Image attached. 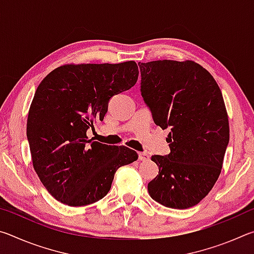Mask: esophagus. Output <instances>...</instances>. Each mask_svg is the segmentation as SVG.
I'll list each match as a JSON object with an SVG mask.
<instances>
[{
    "label": "esophagus",
    "mask_w": 254,
    "mask_h": 254,
    "mask_svg": "<svg viewBox=\"0 0 254 254\" xmlns=\"http://www.w3.org/2000/svg\"><path fill=\"white\" fill-rule=\"evenodd\" d=\"M150 156L147 152H139V160L141 161H145V160H149Z\"/></svg>",
    "instance_id": "obj_1"
}]
</instances>
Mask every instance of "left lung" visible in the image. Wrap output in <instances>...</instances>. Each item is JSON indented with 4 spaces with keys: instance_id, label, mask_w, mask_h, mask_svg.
<instances>
[{
    "instance_id": "obj_1",
    "label": "left lung",
    "mask_w": 254,
    "mask_h": 254,
    "mask_svg": "<svg viewBox=\"0 0 254 254\" xmlns=\"http://www.w3.org/2000/svg\"><path fill=\"white\" fill-rule=\"evenodd\" d=\"M141 94L157 126L170 127V153L154 154L151 198L166 207H192L207 196L223 167L229 117L214 77L192 60L139 63Z\"/></svg>"
}]
</instances>
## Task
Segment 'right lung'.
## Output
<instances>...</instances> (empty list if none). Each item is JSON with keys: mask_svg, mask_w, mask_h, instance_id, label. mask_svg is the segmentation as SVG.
<instances>
[{"mask_svg": "<svg viewBox=\"0 0 254 254\" xmlns=\"http://www.w3.org/2000/svg\"><path fill=\"white\" fill-rule=\"evenodd\" d=\"M135 62L67 64L38 86L28 114L27 136L38 177L60 203L85 206L104 197L120 167L137 160L124 145L87 140L104 119L107 103L135 85Z\"/></svg>", "mask_w": 254, "mask_h": 254, "instance_id": "1", "label": "right lung"}]
</instances>
